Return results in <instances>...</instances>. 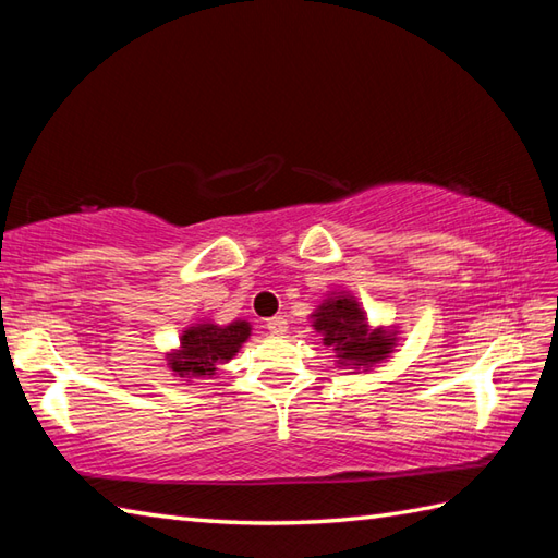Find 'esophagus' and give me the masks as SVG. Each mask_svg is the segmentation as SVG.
<instances>
[{
  "label": "esophagus",
  "mask_w": 558,
  "mask_h": 558,
  "mask_svg": "<svg viewBox=\"0 0 558 558\" xmlns=\"http://www.w3.org/2000/svg\"><path fill=\"white\" fill-rule=\"evenodd\" d=\"M266 328L270 330L272 336H280L282 338V336L288 333V322L282 316H272V318H268V322H266Z\"/></svg>",
  "instance_id": "esophagus-1"
}]
</instances>
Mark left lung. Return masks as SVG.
I'll list each match as a JSON object with an SVG mask.
<instances>
[{"label": "left lung", "mask_w": 558, "mask_h": 558, "mask_svg": "<svg viewBox=\"0 0 558 558\" xmlns=\"http://www.w3.org/2000/svg\"><path fill=\"white\" fill-rule=\"evenodd\" d=\"M310 318L324 345L336 352V364L352 372H369V366L388 360L400 340L396 326H372L362 304L348 290L330 292Z\"/></svg>", "instance_id": "obj_1"}]
</instances>
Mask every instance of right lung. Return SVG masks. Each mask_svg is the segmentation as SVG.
Wrapping results in <instances>:
<instances>
[{
    "instance_id": "right-lung-1",
    "label": "right lung",
    "mask_w": 558,
    "mask_h": 558,
    "mask_svg": "<svg viewBox=\"0 0 558 558\" xmlns=\"http://www.w3.org/2000/svg\"><path fill=\"white\" fill-rule=\"evenodd\" d=\"M252 336V324L234 318L232 324L206 322L192 324L182 330L180 348L165 354L174 376L192 381V378H213L218 364L230 362L244 342Z\"/></svg>"
}]
</instances>
